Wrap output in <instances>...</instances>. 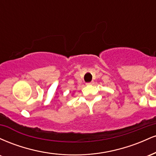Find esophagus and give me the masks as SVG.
Here are the masks:
<instances>
[{
  "instance_id": "1",
  "label": "esophagus",
  "mask_w": 156,
  "mask_h": 156,
  "mask_svg": "<svg viewBox=\"0 0 156 156\" xmlns=\"http://www.w3.org/2000/svg\"><path fill=\"white\" fill-rule=\"evenodd\" d=\"M94 81H91V82H89V83H87V85H92V84H94Z\"/></svg>"
}]
</instances>
